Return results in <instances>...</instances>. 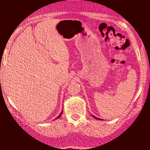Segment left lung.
I'll use <instances>...</instances> for the list:
<instances>
[{
  "instance_id": "8db88e82",
  "label": "left lung",
  "mask_w": 150,
  "mask_h": 150,
  "mask_svg": "<svg viewBox=\"0 0 150 150\" xmlns=\"http://www.w3.org/2000/svg\"><path fill=\"white\" fill-rule=\"evenodd\" d=\"M92 116L93 118H95V119H96V120H101V119H100V118H96V116H93V115H92Z\"/></svg>"
}]
</instances>
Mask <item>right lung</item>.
Masks as SVG:
<instances>
[{
	"label": "right lung",
	"instance_id": "right-lung-1",
	"mask_svg": "<svg viewBox=\"0 0 150 150\" xmlns=\"http://www.w3.org/2000/svg\"><path fill=\"white\" fill-rule=\"evenodd\" d=\"M62 112H63V110L62 111V112H61V113H60V115H59V116H57V117L56 118H55V120H56V119H57V118H59L60 117V116H62Z\"/></svg>",
	"mask_w": 150,
	"mask_h": 150
}]
</instances>
